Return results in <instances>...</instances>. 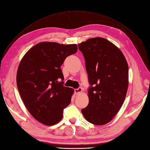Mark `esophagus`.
Returning <instances> with one entry per match:
<instances>
[{
	"instance_id": "obj_1",
	"label": "esophagus",
	"mask_w": 150,
	"mask_h": 150,
	"mask_svg": "<svg viewBox=\"0 0 150 150\" xmlns=\"http://www.w3.org/2000/svg\"><path fill=\"white\" fill-rule=\"evenodd\" d=\"M82 91H83V89L81 88V87H79L78 88L74 90V92H75V93H76V95H78V94H79L80 93H81Z\"/></svg>"
}]
</instances>
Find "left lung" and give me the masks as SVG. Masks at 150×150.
<instances>
[{
    "instance_id": "left-lung-1",
    "label": "left lung",
    "mask_w": 150,
    "mask_h": 150,
    "mask_svg": "<svg viewBox=\"0 0 150 150\" xmlns=\"http://www.w3.org/2000/svg\"><path fill=\"white\" fill-rule=\"evenodd\" d=\"M85 60L90 87L89 103L81 109L88 122L103 125L112 120L122 106L129 86V67L118 47L102 38L78 45Z\"/></svg>"
}]
</instances>
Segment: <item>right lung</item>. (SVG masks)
Here are the masks:
<instances>
[{
  "instance_id": "add662e5",
  "label": "right lung",
  "mask_w": 150,
  "mask_h": 150,
  "mask_svg": "<svg viewBox=\"0 0 150 150\" xmlns=\"http://www.w3.org/2000/svg\"><path fill=\"white\" fill-rule=\"evenodd\" d=\"M77 50L76 44L42 42L29 50L20 62L16 74L18 91L28 112L44 125L59 122L64 108L71 103L74 90L63 85L60 67Z\"/></svg>"
}]
</instances>
